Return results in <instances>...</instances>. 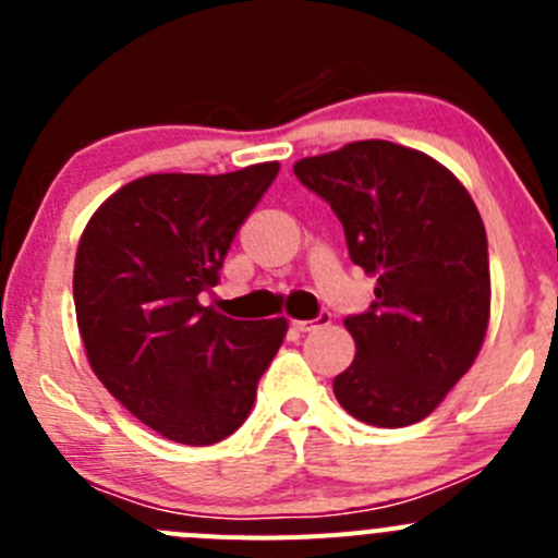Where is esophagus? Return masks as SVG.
<instances>
[{"label":"esophagus","instance_id":"esophagus-1","mask_svg":"<svg viewBox=\"0 0 558 558\" xmlns=\"http://www.w3.org/2000/svg\"><path fill=\"white\" fill-rule=\"evenodd\" d=\"M326 324H331V313L320 311L313 320H294V329L296 331H313V329H320V326H326Z\"/></svg>","mask_w":558,"mask_h":558}]
</instances>
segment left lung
<instances>
[{
    "mask_svg": "<svg viewBox=\"0 0 558 558\" xmlns=\"http://www.w3.org/2000/svg\"><path fill=\"white\" fill-rule=\"evenodd\" d=\"M329 202L351 262L375 275L369 311L348 315L356 359L335 397L369 426H410L472 367L492 307L486 227L451 172L426 154L362 140L294 165Z\"/></svg>",
    "mask_w": 558,
    "mask_h": 558,
    "instance_id": "left-lung-1",
    "label": "left lung"
}]
</instances>
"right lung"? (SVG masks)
<instances>
[{
    "instance_id": "1",
    "label": "right lung",
    "mask_w": 558,
    "mask_h": 558,
    "mask_svg": "<svg viewBox=\"0 0 558 558\" xmlns=\"http://www.w3.org/2000/svg\"><path fill=\"white\" fill-rule=\"evenodd\" d=\"M278 161L227 174H145L92 216L75 256L77 329L107 391L183 446L240 429L286 318L199 305Z\"/></svg>"
}]
</instances>
